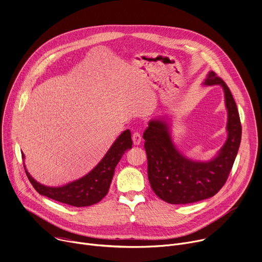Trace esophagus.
Listing matches in <instances>:
<instances>
[{
  "instance_id": "1",
  "label": "esophagus",
  "mask_w": 262,
  "mask_h": 262,
  "mask_svg": "<svg viewBox=\"0 0 262 262\" xmlns=\"http://www.w3.org/2000/svg\"><path fill=\"white\" fill-rule=\"evenodd\" d=\"M142 141V137L139 133H134L133 134V142H134V145H140Z\"/></svg>"
}]
</instances>
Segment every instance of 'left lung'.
<instances>
[{
  "label": "left lung",
  "mask_w": 262,
  "mask_h": 262,
  "mask_svg": "<svg viewBox=\"0 0 262 262\" xmlns=\"http://www.w3.org/2000/svg\"><path fill=\"white\" fill-rule=\"evenodd\" d=\"M205 86L220 85L227 108V140L207 162L185 158L174 145L165 118L150 120L143 134L148 161V179L158 197L170 204H188L214 196L225 184L236 158L242 125L234 98L221 78L209 71Z\"/></svg>",
  "instance_id": "obj_1"
}]
</instances>
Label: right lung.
Segmentation results:
<instances>
[{
  "label": "right lung",
  "mask_w": 262,
  "mask_h": 262,
  "mask_svg": "<svg viewBox=\"0 0 262 262\" xmlns=\"http://www.w3.org/2000/svg\"><path fill=\"white\" fill-rule=\"evenodd\" d=\"M132 145L130 130L126 129L116 139L93 170L78 180L69 182L63 186H57V188L37 182L29 174L26 166L24 167L33 188L40 195L71 206H90L99 202L107 194L115 168L124 152L132 148ZM24 158L25 156L23 154V159Z\"/></svg>",
  "instance_id": "obj_1"
}]
</instances>
